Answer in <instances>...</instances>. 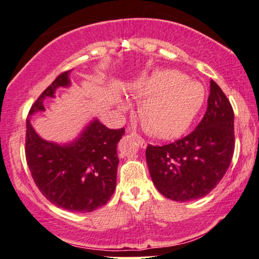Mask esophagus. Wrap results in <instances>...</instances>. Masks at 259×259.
<instances>
[{"label":"esophagus","mask_w":259,"mask_h":259,"mask_svg":"<svg viewBox=\"0 0 259 259\" xmlns=\"http://www.w3.org/2000/svg\"><path fill=\"white\" fill-rule=\"evenodd\" d=\"M133 135H135V136H136L137 141H138V144L141 145V148L147 147V142H145L144 138H142V136H140V135H137L136 133H133Z\"/></svg>","instance_id":"esophagus-1"}]
</instances>
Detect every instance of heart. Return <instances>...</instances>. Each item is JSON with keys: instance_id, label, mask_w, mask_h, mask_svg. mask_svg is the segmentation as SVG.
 <instances>
[{"instance_id": "heart-1", "label": "heart", "mask_w": 259, "mask_h": 259, "mask_svg": "<svg viewBox=\"0 0 259 259\" xmlns=\"http://www.w3.org/2000/svg\"><path fill=\"white\" fill-rule=\"evenodd\" d=\"M135 95L145 100L141 117L156 136L171 138L187 130L204 101L201 83L176 70H158L140 79Z\"/></svg>"}]
</instances>
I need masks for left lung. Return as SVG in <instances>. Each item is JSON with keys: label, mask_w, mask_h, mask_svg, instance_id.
<instances>
[{"label": "left lung", "mask_w": 259, "mask_h": 259, "mask_svg": "<svg viewBox=\"0 0 259 259\" xmlns=\"http://www.w3.org/2000/svg\"><path fill=\"white\" fill-rule=\"evenodd\" d=\"M234 150V109L220 85L210 81L205 115L196 129L172 143L149 144L145 157L157 190L172 201L187 202L216 188Z\"/></svg>", "instance_id": "8db88e82"}]
</instances>
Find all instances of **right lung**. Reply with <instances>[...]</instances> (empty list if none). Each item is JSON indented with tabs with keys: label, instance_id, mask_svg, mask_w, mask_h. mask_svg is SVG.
Listing matches in <instances>:
<instances>
[{
	"label": "right lung",
	"instance_id": "add662e5",
	"mask_svg": "<svg viewBox=\"0 0 259 259\" xmlns=\"http://www.w3.org/2000/svg\"><path fill=\"white\" fill-rule=\"evenodd\" d=\"M69 72L58 75L39 95L29 115L45 111L43 100L70 84ZM124 131L94 119L75 142L58 145L39 137L28 119L25 158L36 187L50 203L69 211L90 212L107 204L116 188L117 143Z\"/></svg>",
	"mask_w": 259,
	"mask_h": 259
}]
</instances>
